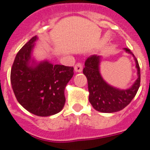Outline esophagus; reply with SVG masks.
<instances>
[{
    "label": "esophagus",
    "instance_id": "obj_1",
    "mask_svg": "<svg viewBox=\"0 0 150 150\" xmlns=\"http://www.w3.org/2000/svg\"><path fill=\"white\" fill-rule=\"evenodd\" d=\"M82 68H83V66H82V64L79 62L75 65V71L76 72H81L82 71Z\"/></svg>",
    "mask_w": 150,
    "mask_h": 150
}]
</instances>
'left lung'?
I'll return each mask as SVG.
<instances>
[{"instance_id": "obj_1", "label": "left lung", "mask_w": 150, "mask_h": 150, "mask_svg": "<svg viewBox=\"0 0 150 150\" xmlns=\"http://www.w3.org/2000/svg\"><path fill=\"white\" fill-rule=\"evenodd\" d=\"M126 52L135 57L138 70V79L130 89L125 90L116 89L105 82L99 70L100 57L94 54L89 56L85 61L83 74L87 78L89 92V100L97 111L103 113H114L124 109L135 97L140 86V68L137 59L132 52L125 48Z\"/></svg>"}]
</instances>
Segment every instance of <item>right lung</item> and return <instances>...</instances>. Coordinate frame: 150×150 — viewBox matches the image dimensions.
Masks as SVG:
<instances>
[{
    "mask_svg": "<svg viewBox=\"0 0 150 150\" xmlns=\"http://www.w3.org/2000/svg\"><path fill=\"white\" fill-rule=\"evenodd\" d=\"M33 36L18 52L11 71V82L18 102L32 114L54 115L65 103L64 89L74 75V68L43 61L29 65Z\"/></svg>",
    "mask_w": 150,
    "mask_h": 150,
    "instance_id": "add662e5",
    "label": "right lung"
}]
</instances>
